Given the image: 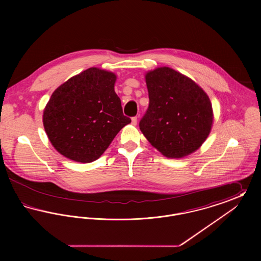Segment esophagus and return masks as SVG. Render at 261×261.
<instances>
[{
    "label": "esophagus",
    "mask_w": 261,
    "mask_h": 261,
    "mask_svg": "<svg viewBox=\"0 0 261 261\" xmlns=\"http://www.w3.org/2000/svg\"><path fill=\"white\" fill-rule=\"evenodd\" d=\"M131 123H132V125H137V116L132 117V119H131Z\"/></svg>",
    "instance_id": "obj_1"
}]
</instances>
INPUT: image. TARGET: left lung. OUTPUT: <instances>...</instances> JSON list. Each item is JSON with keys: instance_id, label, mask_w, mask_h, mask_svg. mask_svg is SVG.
Returning a JSON list of instances; mask_svg holds the SVG:
<instances>
[{"instance_id": "1", "label": "left lung", "mask_w": 261, "mask_h": 261, "mask_svg": "<svg viewBox=\"0 0 261 261\" xmlns=\"http://www.w3.org/2000/svg\"><path fill=\"white\" fill-rule=\"evenodd\" d=\"M148 111L139 126L152 147L169 159H181L199 149L213 122L211 99L191 78L170 67L146 74Z\"/></svg>"}]
</instances>
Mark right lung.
<instances>
[{
  "instance_id": "add662e5",
  "label": "right lung",
  "mask_w": 261,
  "mask_h": 261,
  "mask_svg": "<svg viewBox=\"0 0 261 261\" xmlns=\"http://www.w3.org/2000/svg\"><path fill=\"white\" fill-rule=\"evenodd\" d=\"M116 75L91 67L64 82L50 96L43 124L51 145L65 158L92 162L131 119L114 92Z\"/></svg>"
}]
</instances>
